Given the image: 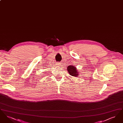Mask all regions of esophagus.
I'll use <instances>...</instances> for the list:
<instances>
[{"mask_svg":"<svg viewBox=\"0 0 123 123\" xmlns=\"http://www.w3.org/2000/svg\"><path fill=\"white\" fill-rule=\"evenodd\" d=\"M62 64V63H60V62H58V63H57V64L56 65H57V66H61V65Z\"/></svg>","mask_w":123,"mask_h":123,"instance_id":"1","label":"esophagus"}]
</instances>
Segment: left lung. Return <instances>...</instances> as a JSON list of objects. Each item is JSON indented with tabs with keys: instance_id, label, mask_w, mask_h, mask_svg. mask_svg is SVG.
Returning a JSON list of instances; mask_svg holds the SVG:
<instances>
[{
	"instance_id": "1",
	"label": "left lung",
	"mask_w": 123,
	"mask_h": 123,
	"mask_svg": "<svg viewBox=\"0 0 123 123\" xmlns=\"http://www.w3.org/2000/svg\"><path fill=\"white\" fill-rule=\"evenodd\" d=\"M67 71L70 76L73 77H78L79 76V71L76 69V67L73 65L68 66L67 67Z\"/></svg>"
}]
</instances>
